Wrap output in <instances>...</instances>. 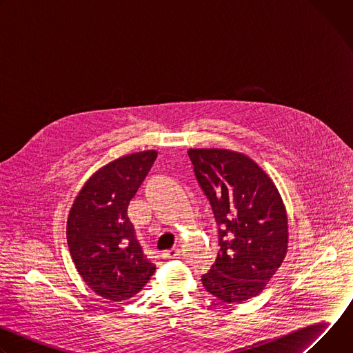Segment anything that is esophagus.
<instances>
[{
    "instance_id": "obj_1",
    "label": "esophagus",
    "mask_w": 353,
    "mask_h": 353,
    "mask_svg": "<svg viewBox=\"0 0 353 353\" xmlns=\"http://www.w3.org/2000/svg\"><path fill=\"white\" fill-rule=\"evenodd\" d=\"M179 256H180V250L179 248H172V250H168V251H165V253H162V259H165V260L177 259Z\"/></svg>"
}]
</instances>
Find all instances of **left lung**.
Returning <instances> with one entry per match:
<instances>
[{"mask_svg":"<svg viewBox=\"0 0 353 353\" xmlns=\"http://www.w3.org/2000/svg\"><path fill=\"white\" fill-rule=\"evenodd\" d=\"M199 187L216 221L219 251L203 275L204 288L225 303L257 296L288 251V215L274 181L248 157L228 149H190Z\"/></svg>","mask_w":353,"mask_h":353,"instance_id":"8db88e82","label":"left lung"}]
</instances>
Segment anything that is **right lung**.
Returning <instances> with one entry per match:
<instances>
[{
  "label": "right lung",
  "instance_id": "1",
  "mask_svg": "<svg viewBox=\"0 0 353 353\" xmlns=\"http://www.w3.org/2000/svg\"><path fill=\"white\" fill-rule=\"evenodd\" d=\"M157 157V150H143L99 169L70 211L67 241L72 261L86 285L108 300L135 296L157 270L143 254L127 215Z\"/></svg>",
  "mask_w": 353,
  "mask_h": 353
}]
</instances>
